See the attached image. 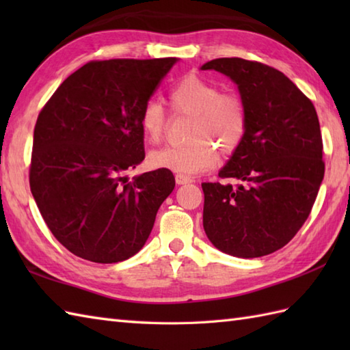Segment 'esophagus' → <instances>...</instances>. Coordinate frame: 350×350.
<instances>
[{
	"label": "esophagus",
	"mask_w": 350,
	"mask_h": 350,
	"mask_svg": "<svg viewBox=\"0 0 350 350\" xmlns=\"http://www.w3.org/2000/svg\"><path fill=\"white\" fill-rule=\"evenodd\" d=\"M191 182H194V177L185 176V174H176V183L177 185H187V183H191Z\"/></svg>",
	"instance_id": "34e87169"
}]
</instances>
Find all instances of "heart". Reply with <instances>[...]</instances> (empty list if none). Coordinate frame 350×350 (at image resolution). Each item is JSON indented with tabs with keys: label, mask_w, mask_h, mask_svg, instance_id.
Wrapping results in <instances>:
<instances>
[{
	"label": "heart",
	"mask_w": 350,
	"mask_h": 350,
	"mask_svg": "<svg viewBox=\"0 0 350 350\" xmlns=\"http://www.w3.org/2000/svg\"><path fill=\"white\" fill-rule=\"evenodd\" d=\"M174 113L194 117L189 144L167 146L150 154V163L174 173L192 176L217 165L218 150L233 154L243 143L248 129V111L241 96L221 93L219 87L189 73L170 90ZM139 126L147 139L158 143L167 126V113L158 100L144 103Z\"/></svg>",
	"instance_id": "obj_1"
}]
</instances>
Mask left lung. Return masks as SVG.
Returning <instances> with one entry per match:
<instances>
[{
    "label": "left lung",
    "instance_id": "left-lung-1",
    "mask_svg": "<svg viewBox=\"0 0 350 350\" xmlns=\"http://www.w3.org/2000/svg\"><path fill=\"white\" fill-rule=\"evenodd\" d=\"M209 69L239 87L248 129L219 171L221 179L236 183H202L204 232L226 254L267 256L299 232L323 180L316 108L284 73L267 64L233 57L202 66Z\"/></svg>",
    "mask_w": 350,
    "mask_h": 350
}]
</instances>
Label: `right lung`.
Listing matches in <instances>:
<instances>
[{
	"mask_svg": "<svg viewBox=\"0 0 350 350\" xmlns=\"http://www.w3.org/2000/svg\"><path fill=\"white\" fill-rule=\"evenodd\" d=\"M177 60L88 62L63 81L37 117L29 188L51 233L72 254L117 263L143 248L174 176L144 159L139 113Z\"/></svg>",
	"mask_w": 350,
	"mask_h": 350,
	"instance_id": "add662e5",
	"label": "right lung"
}]
</instances>
